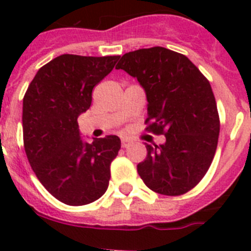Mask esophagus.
<instances>
[{
	"instance_id": "34e87169",
	"label": "esophagus",
	"mask_w": 251,
	"mask_h": 251,
	"mask_svg": "<svg viewBox=\"0 0 251 251\" xmlns=\"http://www.w3.org/2000/svg\"><path fill=\"white\" fill-rule=\"evenodd\" d=\"M130 146V141L128 138H122V147L128 148Z\"/></svg>"
}]
</instances>
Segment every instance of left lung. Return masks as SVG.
Listing matches in <instances>:
<instances>
[{"label": "left lung", "instance_id": "obj_1", "mask_svg": "<svg viewBox=\"0 0 251 251\" xmlns=\"http://www.w3.org/2000/svg\"><path fill=\"white\" fill-rule=\"evenodd\" d=\"M115 69L146 90V130L166 137L163 145L146 143L138 175L157 194H186L203 178L217 148L220 118L210 81L187 56L161 46L127 52Z\"/></svg>", "mask_w": 251, "mask_h": 251}]
</instances>
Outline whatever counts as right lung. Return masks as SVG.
Masks as SVG:
<instances>
[{"label": "right lung", "instance_id": "add662e5", "mask_svg": "<svg viewBox=\"0 0 251 251\" xmlns=\"http://www.w3.org/2000/svg\"><path fill=\"white\" fill-rule=\"evenodd\" d=\"M119 57L60 55L39 69L24 97L26 156L44 187L66 205L94 202L109 185L121 139L105 136L83 142L77 117L89 109L94 86Z\"/></svg>", "mask_w": 251, "mask_h": 251}]
</instances>
